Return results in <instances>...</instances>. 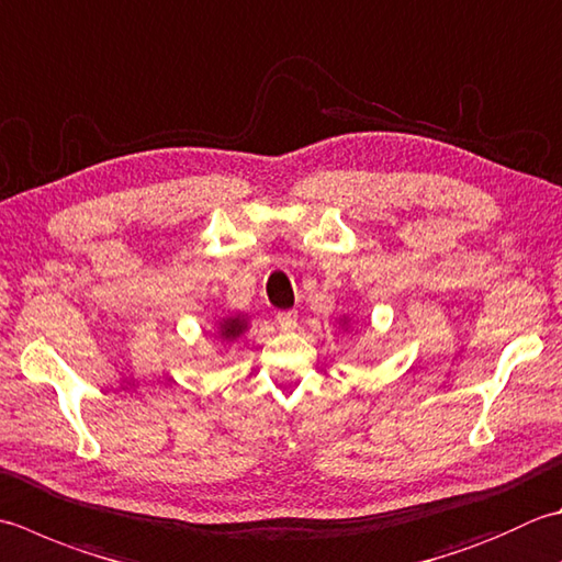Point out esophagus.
<instances>
[{"instance_id":"34e87169","label":"esophagus","mask_w":562,"mask_h":562,"mask_svg":"<svg viewBox=\"0 0 562 562\" xmlns=\"http://www.w3.org/2000/svg\"><path fill=\"white\" fill-rule=\"evenodd\" d=\"M278 324L280 328H284V331H292V328H296V312L294 310H288V312H278Z\"/></svg>"}]
</instances>
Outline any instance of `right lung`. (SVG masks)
Listing matches in <instances>:
<instances>
[{
    "mask_svg": "<svg viewBox=\"0 0 562 562\" xmlns=\"http://www.w3.org/2000/svg\"><path fill=\"white\" fill-rule=\"evenodd\" d=\"M246 324L240 322V318H228V322H224L222 326V336L224 338H236L240 331H244Z\"/></svg>",
    "mask_w": 562,
    "mask_h": 562,
    "instance_id": "obj_1",
    "label": "right lung"
}]
</instances>
